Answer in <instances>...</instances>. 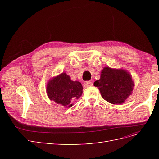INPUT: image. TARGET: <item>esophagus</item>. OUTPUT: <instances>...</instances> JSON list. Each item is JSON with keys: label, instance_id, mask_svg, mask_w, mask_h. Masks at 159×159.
I'll list each match as a JSON object with an SVG mask.
<instances>
[{"label": "esophagus", "instance_id": "obj_1", "mask_svg": "<svg viewBox=\"0 0 159 159\" xmlns=\"http://www.w3.org/2000/svg\"><path fill=\"white\" fill-rule=\"evenodd\" d=\"M92 85H93L92 81H85V82L84 84V86L85 88L91 87V86H92Z\"/></svg>", "mask_w": 159, "mask_h": 159}]
</instances>
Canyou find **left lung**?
Returning <instances> with one entry per match:
<instances>
[{
	"label": "left lung",
	"instance_id": "1",
	"mask_svg": "<svg viewBox=\"0 0 159 159\" xmlns=\"http://www.w3.org/2000/svg\"><path fill=\"white\" fill-rule=\"evenodd\" d=\"M94 85L100 91L102 98L111 104L123 103L132 93L134 83L126 70L105 67L101 71L100 79Z\"/></svg>",
	"mask_w": 159,
	"mask_h": 159
}]
</instances>
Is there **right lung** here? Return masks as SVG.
Wrapping results in <instances>:
<instances>
[{
	"instance_id": "1",
	"label": "right lung",
	"mask_w": 159,
	"mask_h": 159,
	"mask_svg": "<svg viewBox=\"0 0 159 159\" xmlns=\"http://www.w3.org/2000/svg\"><path fill=\"white\" fill-rule=\"evenodd\" d=\"M46 91L50 100L67 108L71 107L74 101L81 97L83 87L80 81H71L68 75L61 73L49 80Z\"/></svg>"
}]
</instances>
